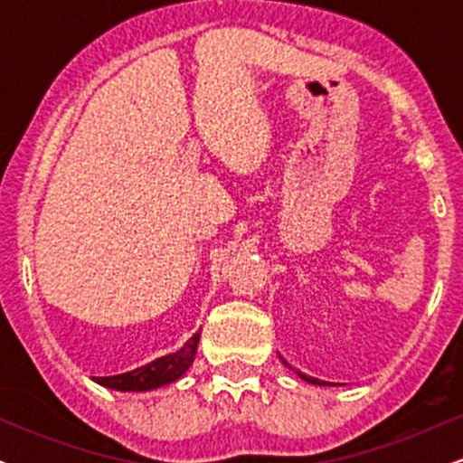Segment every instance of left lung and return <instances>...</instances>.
<instances>
[{
  "instance_id": "left-lung-1",
  "label": "left lung",
  "mask_w": 463,
  "mask_h": 463,
  "mask_svg": "<svg viewBox=\"0 0 463 463\" xmlns=\"http://www.w3.org/2000/svg\"><path fill=\"white\" fill-rule=\"evenodd\" d=\"M283 364H285V361H283ZM298 374H300V372H298ZM300 379H305L307 383H313V385H326V383H324V381L313 379V376H307V374H300Z\"/></svg>"
}]
</instances>
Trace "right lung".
<instances>
[{"mask_svg":"<svg viewBox=\"0 0 463 463\" xmlns=\"http://www.w3.org/2000/svg\"><path fill=\"white\" fill-rule=\"evenodd\" d=\"M198 342L200 333H195L183 348L176 350V353L165 354V357L152 361V364L143 365V368L115 376H93V379L98 381L99 385L119 392H146L154 390V387L167 385L172 383V381L180 379V376L189 370V365L194 364Z\"/></svg>","mask_w":463,"mask_h":463,"instance_id":"1","label":"right lung"}]
</instances>
